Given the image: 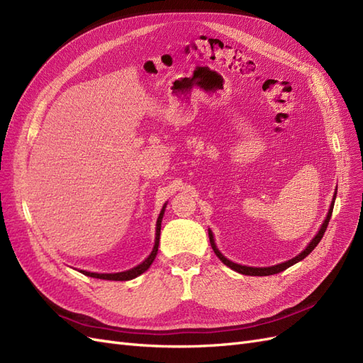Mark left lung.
Instances as JSON below:
<instances>
[{
	"label": "left lung",
	"instance_id": "left-lung-1",
	"mask_svg": "<svg viewBox=\"0 0 363 363\" xmlns=\"http://www.w3.org/2000/svg\"><path fill=\"white\" fill-rule=\"evenodd\" d=\"M335 200H336V192H335V195H333V201H332V204H330V208H328V213H327V216H325V219H324V223H323V225H321V228H320V232H318V233H316V236L311 240L309 245H307V247L300 252L298 256H295L294 259L286 260V262H283V263H279V265L267 267V268H255V267L239 265V263H235V262H232V260H228L227 257H224V256H223V252L216 248L215 239H213V233L211 232V230H208V239H211V245H212V248H213V251H215V255L218 256V259L221 260V262L224 263V265H227L228 268H232V269H233V271H236V272L245 274V276H260V277H262V276H272V274H279V272L284 271L286 268H289V267L295 265L296 262L303 260L306 256H309L311 252L313 251V248H315L318 244H320V240L323 239V236H324V233H325V230H327L328 221H330V218H332V212H333Z\"/></svg>",
	"mask_w": 363,
	"mask_h": 363
}]
</instances>
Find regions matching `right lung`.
I'll return each mask as SVG.
<instances>
[{
	"label": "right lung",
	"instance_id": "1",
	"mask_svg": "<svg viewBox=\"0 0 363 363\" xmlns=\"http://www.w3.org/2000/svg\"><path fill=\"white\" fill-rule=\"evenodd\" d=\"M164 207H167V203L163 204L162 211L159 213V218H157V223H156V240H155V247H152V251L151 255L142 262L139 263L138 267L131 268L128 271H123V272H113V274H96V272H89V271H82L84 276L87 277H94V279H101V280H115V281H125V280H131L135 279L138 276H140L142 272H145L150 267L151 263L155 262L156 256H157V250H159V239H160V227H162V218H163V213H164Z\"/></svg>",
	"mask_w": 363,
	"mask_h": 363
}]
</instances>
